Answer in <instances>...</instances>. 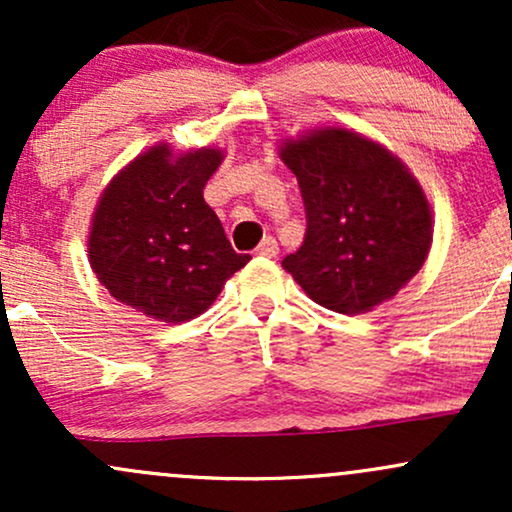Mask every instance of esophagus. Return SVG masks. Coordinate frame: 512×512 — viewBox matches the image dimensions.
<instances>
[{
	"mask_svg": "<svg viewBox=\"0 0 512 512\" xmlns=\"http://www.w3.org/2000/svg\"><path fill=\"white\" fill-rule=\"evenodd\" d=\"M255 255H260V257H276V255H279V245H276V240L272 236H267L260 245H257Z\"/></svg>",
	"mask_w": 512,
	"mask_h": 512,
	"instance_id": "1",
	"label": "esophagus"
}]
</instances>
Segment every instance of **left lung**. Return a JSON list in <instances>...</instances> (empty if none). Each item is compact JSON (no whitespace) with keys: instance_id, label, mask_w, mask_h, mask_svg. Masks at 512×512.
I'll use <instances>...</instances> for the list:
<instances>
[{"instance_id":"1","label":"left lung","mask_w":512,"mask_h":512,"mask_svg":"<svg viewBox=\"0 0 512 512\" xmlns=\"http://www.w3.org/2000/svg\"><path fill=\"white\" fill-rule=\"evenodd\" d=\"M305 204L303 245L281 267L322 308L370 313L421 269L433 240L428 199L385 146L325 127L281 146Z\"/></svg>"}]
</instances>
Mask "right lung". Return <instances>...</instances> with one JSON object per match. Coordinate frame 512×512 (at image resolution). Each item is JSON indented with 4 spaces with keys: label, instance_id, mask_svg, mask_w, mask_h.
Masks as SVG:
<instances>
[{
    "label": "right lung",
    "instance_id": "add662e5",
    "mask_svg": "<svg viewBox=\"0 0 512 512\" xmlns=\"http://www.w3.org/2000/svg\"><path fill=\"white\" fill-rule=\"evenodd\" d=\"M221 161L209 146L173 156L158 144L110 180L88 236V262L110 296L178 325L202 315L228 276L248 264L204 202Z\"/></svg>",
    "mask_w": 512,
    "mask_h": 512
}]
</instances>
